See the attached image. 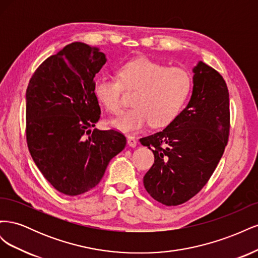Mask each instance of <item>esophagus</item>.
<instances>
[{"label": "esophagus", "instance_id": "1", "mask_svg": "<svg viewBox=\"0 0 258 258\" xmlns=\"http://www.w3.org/2000/svg\"><path fill=\"white\" fill-rule=\"evenodd\" d=\"M127 143L130 147H136L137 146V139L135 137H128V140H127Z\"/></svg>", "mask_w": 258, "mask_h": 258}]
</instances>
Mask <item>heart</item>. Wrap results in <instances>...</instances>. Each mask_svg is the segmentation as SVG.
Listing matches in <instances>:
<instances>
[{
	"mask_svg": "<svg viewBox=\"0 0 258 258\" xmlns=\"http://www.w3.org/2000/svg\"><path fill=\"white\" fill-rule=\"evenodd\" d=\"M120 80L100 75L95 83V95L107 111L118 113L122 104L123 86L140 90L134 105L108 120L112 128L132 134L152 123L166 127L181 112L191 90V77L179 68H167L151 59L139 58L121 66Z\"/></svg>",
	"mask_w": 258,
	"mask_h": 258,
	"instance_id": "obj_1",
	"label": "heart"
}]
</instances>
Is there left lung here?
I'll return each instance as SVG.
<instances>
[{
    "mask_svg": "<svg viewBox=\"0 0 258 258\" xmlns=\"http://www.w3.org/2000/svg\"><path fill=\"white\" fill-rule=\"evenodd\" d=\"M188 104L157 134L142 138L155 161L143 177L160 204L182 205L200 191L220 162L229 135V93L222 75L199 61Z\"/></svg>",
    "mask_w": 258,
    "mask_h": 258,
    "instance_id": "8db88e82",
    "label": "left lung"
}]
</instances>
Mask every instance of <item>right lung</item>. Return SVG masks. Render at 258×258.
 Returning <instances> with one entry per match:
<instances>
[{
    "instance_id": "obj_1",
    "label": "right lung",
    "mask_w": 258,
    "mask_h": 258,
    "mask_svg": "<svg viewBox=\"0 0 258 258\" xmlns=\"http://www.w3.org/2000/svg\"><path fill=\"white\" fill-rule=\"evenodd\" d=\"M105 62L98 47L72 43L46 59L28 85L30 154L44 177L68 196L97 186L126 146L120 132L95 128L101 113L95 79Z\"/></svg>"
}]
</instances>
